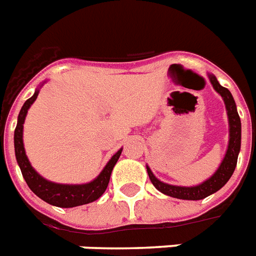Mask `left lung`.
<instances>
[{
    "label": "left lung",
    "instance_id": "1",
    "mask_svg": "<svg viewBox=\"0 0 256 256\" xmlns=\"http://www.w3.org/2000/svg\"><path fill=\"white\" fill-rule=\"evenodd\" d=\"M207 76L214 90L222 96L224 106H226L227 118H228V146H227L226 154L223 156L222 162L214 174L195 186H175V184L162 182L152 174V168L146 164L148 178L156 186V190L172 198L184 199V200H199V199L206 198L208 195L220 190L228 182V179L231 178V175L236 168L238 156L240 152V140H242V124H240V118L236 110V104L230 90L220 86L214 74L208 73Z\"/></svg>",
    "mask_w": 256,
    "mask_h": 256
}]
</instances>
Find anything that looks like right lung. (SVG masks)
I'll return each mask as SVG.
<instances>
[{
  "mask_svg": "<svg viewBox=\"0 0 256 256\" xmlns=\"http://www.w3.org/2000/svg\"><path fill=\"white\" fill-rule=\"evenodd\" d=\"M46 82V81H45ZM45 82H42L41 85L36 88V92L29 100H26L24 106L21 108V112L18 114L17 120V128L14 130V152H16V160L17 164L21 168L22 176L28 183V186L34 194L37 195L38 198L45 200L49 204L57 207H64V208H69V207L82 206V204H88L100 198V195L104 194L106 187L110 180V175L112 171L118 162L122 152V148H120L114 156L110 158L104 170L100 171V175L94 178L92 182L82 183V184H66V183H56L52 180H48L42 175H40L37 171L34 170L32 164L28 160V156L25 152L24 148V124H25L26 114L30 106L34 104V100H37L40 88L44 86Z\"/></svg>",
  "mask_w": 256,
  "mask_h": 256,
  "instance_id": "obj_1",
  "label": "right lung"
}]
</instances>
